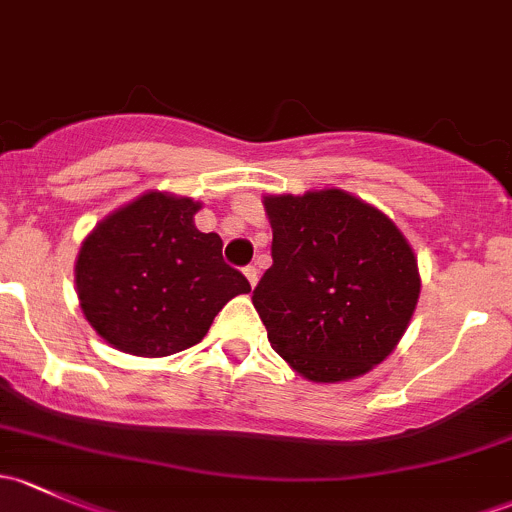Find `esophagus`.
I'll return each instance as SVG.
<instances>
[{"instance_id":"1","label":"esophagus","mask_w":512,"mask_h":512,"mask_svg":"<svg viewBox=\"0 0 512 512\" xmlns=\"http://www.w3.org/2000/svg\"><path fill=\"white\" fill-rule=\"evenodd\" d=\"M245 277H247V282H250V287H255L257 280H260V272H257L255 265H247L245 267Z\"/></svg>"}]
</instances>
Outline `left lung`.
<instances>
[{
	"label": "left lung",
	"instance_id": "1",
	"mask_svg": "<svg viewBox=\"0 0 512 512\" xmlns=\"http://www.w3.org/2000/svg\"><path fill=\"white\" fill-rule=\"evenodd\" d=\"M272 267L252 304L272 349L304 379L366 374L404 337L421 292L394 220L339 188L267 195Z\"/></svg>",
	"mask_w": 512,
	"mask_h": 512
}]
</instances>
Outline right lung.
<instances>
[{
    "mask_svg": "<svg viewBox=\"0 0 512 512\" xmlns=\"http://www.w3.org/2000/svg\"><path fill=\"white\" fill-rule=\"evenodd\" d=\"M198 210L195 200L151 190L81 242L76 294L111 347L136 356L183 352L232 297L250 292L245 275L223 260L220 235L195 227Z\"/></svg>",
    "mask_w": 512,
    "mask_h": 512,
    "instance_id": "1",
    "label": "right lung"
}]
</instances>
